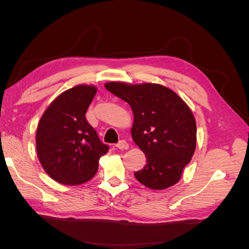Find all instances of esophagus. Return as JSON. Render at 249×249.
Returning <instances> with one entry per match:
<instances>
[{
    "label": "esophagus",
    "mask_w": 249,
    "mask_h": 249,
    "mask_svg": "<svg viewBox=\"0 0 249 249\" xmlns=\"http://www.w3.org/2000/svg\"><path fill=\"white\" fill-rule=\"evenodd\" d=\"M116 147L119 149H127L129 148V144H127V142L125 140H120L116 144Z\"/></svg>",
    "instance_id": "esophagus-1"
}]
</instances>
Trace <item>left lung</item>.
<instances>
[{
	"instance_id": "1",
	"label": "left lung",
	"mask_w": 249,
	"mask_h": 249,
	"mask_svg": "<svg viewBox=\"0 0 249 249\" xmlns=\"http://www.w3.org/2000/svg\"><path fill=\"white\" fill-rule=\"evenodd\" d=\"M105 87L132 108V138L146 158L135 178L154 190L177 184L196 147V123L190 108L159 84L109 82Z\"/></svg>"
}]
</instances>
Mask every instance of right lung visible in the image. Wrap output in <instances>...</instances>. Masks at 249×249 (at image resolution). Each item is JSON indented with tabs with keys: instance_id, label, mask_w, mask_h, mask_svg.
<instances>
[{
	"instance_id": "add662e5",
	"label": "right lung",
	"mask_w": 249,
	"mask_h": 249,
	"mask_svg": "<svg viewBox=\"0 0 249 249\" xmlns=\"http://www.w3.org/2000/svg\"><path fill=\"white\" fill-rule=\"evenodd\" d=\"M96 93L78 85L58 95L44 111L36 131L37 157L48 175L63 185L91 179L109 146L100 140L85 114Z\"/></svg>"
}]
</instances>
